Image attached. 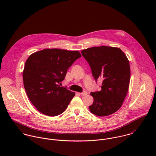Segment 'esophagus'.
Instances as JSON below:
<instances>
[{
    "mask_svg": "<svg viewBox=\"0 0 156 156\" xmlns=\"http://www.w3.org/2000/svg\"><path fill=\"white\" fill-rule=\"evenodd\" d=\"M87 94H88V92H87V91H83V92L81 93V95H82V96H85V95H87Z\"/></svg>",
    "mask_w": 156,
    "mask_h": 156,
    "instance_id": "34e87169",
    "label": "esophagus"
}]
</instances>
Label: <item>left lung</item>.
Masks as SVG:
<instances>
[{
	"mask_svg": "<svg viewBox=\"0 0 156 156\" xmlns=\"http://www.w3.org/2000/svg\"><path fill=\"white\" fill-rule=\"evenodd\" d=\"M97 81L103 79L101 90L91 92L94 102L90 112L106 116L122 106L127 95L130 79V67L125 53L118 47H93L82 50Z\"/></svg>",
	"mask_w": 156,
	"mask_h": 156,
	"instance_id": "1",
	"label": "left lung"
}]
</instances>
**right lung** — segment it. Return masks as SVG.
<instances>
[{
    "label": "right lung",
    "instance_id": "add662e5",
    "mask_svg": "<svg viewBox=\"0 0 156 156\" xmlns=\"http://www.w3.org/2000/svg\"><path fill=\"white\" fill-rule=\"evenodd\" d=\"M81 56L79 51L45 48L27 58L23 71L24 87L38 111L52 116L66 110L75 93L59 83L65 79L68 69Z\"/></svg>",
    "mask_w": 156,
    "mask_h": 156
}]
</instances>
